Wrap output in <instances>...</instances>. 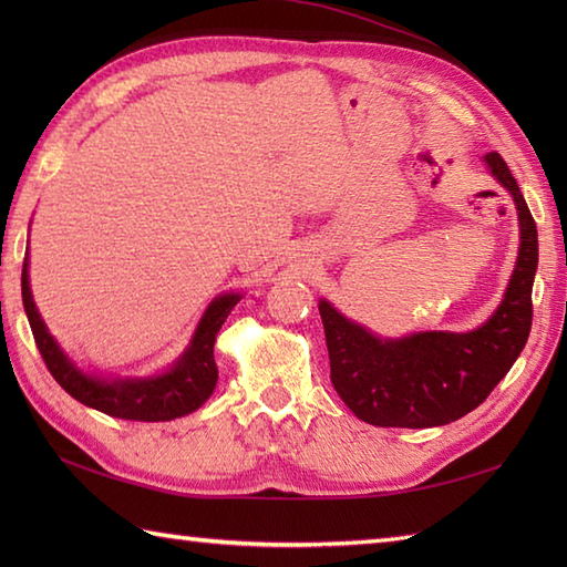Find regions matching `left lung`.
Listing matches in <instances>:
<instances>
[{
	"mask_svg": "<svg viewBox=\"0 0 567 567\" xmlns=\"http://www.w3.org/2000/svg\"><path fill=\"white\" fill-rule=\"evenodd\" d=\"M485 163L514 199L519 256L502 305L483 327L465 333L419 331L382 339L319 299L333 390L365 424L400 429L451 424L483 404L524 351L534 317L536 221L502 155L487 153Z\"/></svg>",
	"mask_w": 567,
	"mask_h": 567,
	"instance_id": "left-lung-1",
	"label": "left lung"
}]
</instances>
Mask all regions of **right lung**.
<instances>
[{
	"label": "right lung",
	"instance_id": "1",
	"mask_svg": "<svg viewBox=\"0 0 567 567\" xmlns=\"http://www.w3.org/2000/svg\"><path fill=\"white\" fill-rule=\"evenodd\" d=\"M21 299L45 365L70 396H75L84 406H92L116 419L171 421L197 412L212 396L216 380H219V370L214 363V341L221 323L238 305L240 295L226 292L214 297L207 311L202 315L195 333H192L185 353L171 368L148 378H104L97 372H84L72 363L51 331H48L39 309H35L29 285V252L23 258L21 270Z\"/></svg>",
	"mask_w": 567,
	"mask_h": 567
}]
</instances>
